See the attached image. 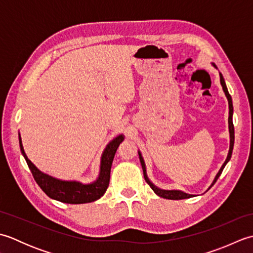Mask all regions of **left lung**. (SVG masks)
I'll list each match as a JSON object with an SVG mask.
<instances>
[{
    "label": "left lung",
    "mask_w": 253,
    "mask_h": 253,
    "mask_svg": "<svg viewBox=\"0 0 253 253\" xmlns=\"http://www.w3.org/2000/svg\"><path fill=\"white\" fill-rule=\"evenodd\" d=\"M214 65V64H213ZM215 66V65H214ZM219 80H221V84L223 87V90L225 92V95H226V98L228 100V105H229V116H228V128H229V136H230V146H229V152H228V155H227V159L226 161H225L224 164L222 165L221 169L218 170V173L216 174L215 178H214L213 182L211 187L215 184L217 178L219 176H221L222 171L225 168V165H226L228 163V161L230 160V158H232V153H233V148H234V141H235V130H234V124H233V102H232V96H230L228 90H227V87H226V84H225V80L223 78V75L219 73ZM139 153V159H140V163H141V166H142V170H143V176H144V179H146V181L148 182V185L152 188V190L157 193V195L159 197H162V198H165V199H169V200H181V199H188L192 197V195H188V193H185V192H181L179 190H163V189H160V188L155 187L151 181L149 180L148 176H147V171H146V165H144V161L142 159V155L140 152ZM210 187V188H211ZM209 188V189H210Z\"/></svg>",
    "instance_id": "obj_1"
}]
</instances>
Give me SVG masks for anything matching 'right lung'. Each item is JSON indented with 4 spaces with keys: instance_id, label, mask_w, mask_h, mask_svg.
I'll list each match as a JSON object with an SVG mask.
<instances>
[{
    "instance_id": "obj_1",
    "label": "right lung",
    "mask_w": 253,
    "mask_h": 253,
    "mask_svg": "<svg viewBox=\"0 0 253 253\" xmlns=\"http://www.w3.org/2000/svg\"><path fill=\"white\" fill-rule=\"evenodd\" d=\"M123 140V135H120L115 139H113V140L107 144L101 158L100 174L98 179L89 185H83L78 181L60 180L42 173V171L38 169L34 165V163L27 158L23 148V143H21L20 135L19 147L36 182L39 185L41 189L46 193V196L64 203L80 204L95 201L104 195L107 187H109L113 159H114V155L116 153L118 146H120Z\"/></svg>"
}]
</instances>
